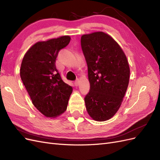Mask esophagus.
Instances as JSON below:
<instances>
[{
  "label": "esophagus",
  "instance_id": "esophagus-1",
  "mask_svg": "<svg viewBox=\"0 0 160 160\" xmlns=\"http://www.w3.org/2000/svg\"><path fill=\"white\" fill-rule=\"evenodd\" d=\"M75 85H76V86H78L79 85V79H77L75 81Z\"/></svg>",
  "mask_w": 160,
  "mask_h": 160
}]
</instances>
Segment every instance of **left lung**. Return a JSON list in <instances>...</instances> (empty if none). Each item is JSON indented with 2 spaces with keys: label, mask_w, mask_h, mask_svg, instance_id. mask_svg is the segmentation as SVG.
I'll use <instances>...</instances> for the list:
<instances>
[{
  "label": "left lung",
  "mask_w": 160,
  "mask_h": 160,
  "mask_svg": "<svg viewBox=\"0 0 160 160\" xmlns=\"http://www.w3.org/2000/svg\"><path fill=\"white\" fill-rule=\"evenodd\" d=\"M81 45L90 83L86 109L93 120L104 122L122 105L129 80L128 61L118 43L103 32L82 35Z\"/></svg>",
  "instance_id": "1"
}]
</instances>
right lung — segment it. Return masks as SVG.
Returning <instances> with one entry per match:
<instances>
[{
	"label": "right lung",
	"instance_id": "right-lung-1",
	"mask_svg": "<svg viewBox=\"0 0 160 160\" xmlns=\"http://www.w3.org/2000/svg\"><path fill=\"white\" fill-rule=\"evenodd\" d=\"M69 36L36 42L27 51L20 75L34 106L47 118H56L67 109L72 87L61 79L55 62L59 51L68 45Z\"/></svg>",
	"mask_w": 160,
	"mask_h": 160
}]
</instances>
